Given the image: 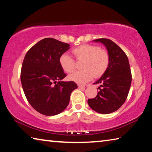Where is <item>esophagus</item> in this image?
<instances>
[{
	"label": "esophagus",
	"mask_w": 152,
	"mask_h": 152,
	"mask_svg": "<svg viewBox=\"0 0 152 152\" xmlns=\"http://www.w3.org/2000/svg\"><path fill=\"white\" fill-rule=\"evenodd\" d=\"M78 88H86V87L88 86V85H86V84H85V85H82V84H78Z\"/></svg>",
	"instance_id": "1"
}]
</instances>
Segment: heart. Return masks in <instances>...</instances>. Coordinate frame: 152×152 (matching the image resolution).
Here are the masks:
<instances>
[{"mask_svg": "<svg viewBox=\"0 0 152 152\" xmlns=\"http://www.w3.org/2000/svg\"><path fill=\"white\" fill-rule=\"evenodd\" d=\"M73 54L78 60H83L82 67L84 70L76 72L68 76L71 81L84 84L94 78L101 77L109 65V55L104 50L94 45L83 44L73 49ZM59 63L66 73L75 70V61L68 53H63L59 58Z\"/></svg>", "mask_w": 152, "mask_h": 152, "instance_id": "obj_1", "label": "heart"}]
</instances>
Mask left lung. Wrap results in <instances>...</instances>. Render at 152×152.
I'll list each match as a JSON object with an SVG mask.
<instances>
[{"label": "left lung", "instance_id": "8db88e82", "mask_svg": "<svg viewBox=\"0 0 152 152\" xmlns=\"http://www.w3.org/2000/svg\"><path fill=\"white\" fill-rule=\"evenodd\" d=\"M93 42L105 46L109 55V65L94 83L101 84L100 91L96 97L88 100V104L94 111L109 114L119 109L127 97L132 80L129 63L124 51L113 41L101 38Z\"/></svg>", "mask_w": 152, "mask_h": 152}]
</instances>
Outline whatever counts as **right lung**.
<instances>
[{
  "label": "right lung",
  "instance_id": "obj_1",
  "mask_svg": "<svg viewBox=\"0 0 152 152\" xmlns=\"http://www.w3.org/2000/svg\"><path fill=\"white\" fill-rule=\"evenodd\" d=\"M70 48L66 43L45 38L25 56L20 72L22 87L28 102L41 114L53 116L64 111L72 92L78 88L73 81H62L66 74L59 58Z\"/></svg>",
  "mask_w": 152,
  "mask_h": 152
}]
</instances>
